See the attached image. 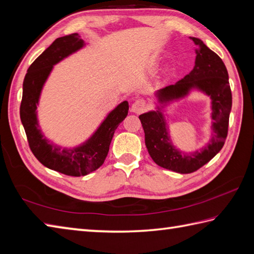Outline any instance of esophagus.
<instances>
[{
  "label": "esophagus",
  "mask_w": 254,
  "mask_h": 254,
  "mask_svg": "<svg viewBox=\"0 0 254 254\" xmlns=\"http://www.w3.org/2000/svg\"><path fill=\"white\" fill-rule=\"evenodd\" d=\"M147 109V104L143 99H137L132 104L131 106V111L135 114H141Z\"/></svg>",
  "instance_id": "obj_1"
}]
</instances>
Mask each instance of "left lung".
<instances>
[{
    "instance_id": "1",
    "label": "left lung",
    "mask_w": 254,
    "mask_h": 254,
    "mask_svg": "<svg viewBox=\"0 0 254 254\" xmlns=\"http://www.w3.org/2000/svg\"><path fill=\"white\" fill-rule=\"evenodd\" d=\"M198 46L196 62L190 74H186L175 84L161 88L156 94L159 103L164 104L186 96L191 88L204 92L212 104V137L200 151L183 154L175 149L169 138L164 116L158 108L138 118L145 133V144L152 160L159 167L174 172L188 174L208 163L225 143L228 132L229 114L232 109V91L228 72L220 56L211 51L201 40L190 38Z\"/></svg>"
}]
</instances>
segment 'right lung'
Instances as JSON below:
<instances>
[{
	"mask_svg": "<svg viewBox=\"0 0 254 254\" xmlns=\"http://www.w3.org/2000/svg\"><path fill=\"white\" fill-rule=\"evenodd\" d=\"M83 45V40L78 33L56 39L28 68L22 85L20 119L32 154L44 167L69 176H84L102 166L115 131L126 119L128 110V103H121L107 116L90 139L73 149H61L41 133L37 120V105L43 84L55 64Z\"/></svg>",
	"mask_w": 254,
	"mask_h": 254,
	"instance_id": "obj_1",
	"label": "right lung"
}]
</instances>
